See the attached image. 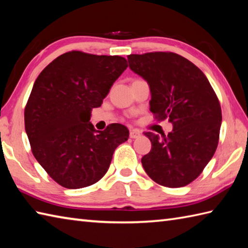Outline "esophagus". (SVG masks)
<instances>
[{
    "label": "esophagus",
    "instance_id": "obj_1",
    "mask_svg": "<svg viewBox=\"0 0 248 248\" xmlns=\"http://www.w3.org/2000/svg\"><path fill=\"white\" fill-rule=\"evenodd\" d=\"M140 137V131H138V130H131L130 131V138L131 139H138Z\"/></svg>",
    "mask_w": 248,
    "mask_h": 248
}]
</instances>
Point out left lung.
Here are the masks:
<instances>
[{"instance_id":"left-lung-1","label":"left lung","mask_w":248,"mask_h":248,"mask_svg":"<svg viewBox=\"0 0 248 248\" xmlns=\"http://www.w3.org/2000/svg\"><path fill=\"white\" fill-rule=\"evenodd\" d=\"M129 67L148 82L155 118H168L172 132H146L152 149L142 158L147 175L159 185L177 188L200 175L216 152L221 108L200 69L174 52L128 56Z\"/></svg>"}]
</instances>
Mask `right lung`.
Masks as SVG:
<instances>
[{
  "label": "right lung",
  "instance_id": "add662e5",
  "mask_svg": "<svg viewBox=\"0 0 248 248\" xmlns=\"http://www.w3.org/2000/svg\"><path fill=\"white\" fill-rule=\"evenodd\" d=\"M119 56L69 51L49 63L34 82L24 127L34 157L53 181L69 189L99 182L118 145L129 138L120 124L104 131L90 123L115 80L127 69Z\"/></svg>",
  "mask_w": 248,
  "mask_h": 248
}]
</instances>
